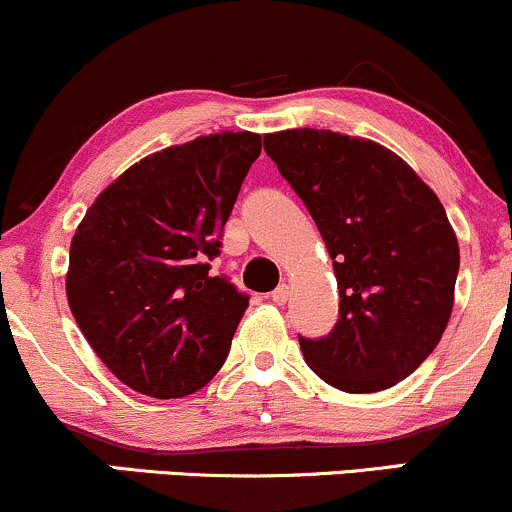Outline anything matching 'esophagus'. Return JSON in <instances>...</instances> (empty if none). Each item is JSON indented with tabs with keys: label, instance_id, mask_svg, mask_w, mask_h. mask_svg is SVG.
Listing matches in <instances>:
<instances>
[{
	"label": "esophagus",
	"instance_id": "obj_1",
	"mask_svg": "<svg viewBox=\"0 0 512 512\" xmlns=\"http://www.w3.org/2000/svg\"><path fill=\"white\" fill-rule=\"evenodd\" d=\"M269 296H272V301H274L276 305H284V303H286V298H289V286H286V284H279L272 293H269Z\"/></svg>",
	"mask_w": 512,
	"mask_h": 512
}]
</instances>
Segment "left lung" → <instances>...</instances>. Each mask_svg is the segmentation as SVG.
<instances>
[{"label":"left lung","mask_w":512,"mask_h":512,"mask_svg":"<svg viewBox=\"0 0 512 512\" xmlns=\"http://www.w3.org/2000/svg\"><path fill=\"white\" fill-rule=\"evenodd\" d=\"M264 151L317 223L339 284L332 332L298 337L305 363L337 390H387L450 320L460 248L443 204L370 139L303 127L267 134Z\"/></svg>","instance_id":"8db88e82"}]
</instances>
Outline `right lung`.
I'll list each match as a JSON object with an SVG mask.
<instances>
[{"label": "right lung", "instance_id": "add662e5", "mask_svg": "<svg viewBox=\"0 0 512 512\" xmlns=\"http://www.w3.org/2000/svg\"><path fill=\"white\" fill-rule=\"evenodd\" d=\"M260 151V134L221 132L146 156L76 228L69 308L98 358L132 390L192 395L226 361L250 296L211 274V260Z\"/></svg>", "mask_w": 512, "mask_h": 512}]
</instances>
